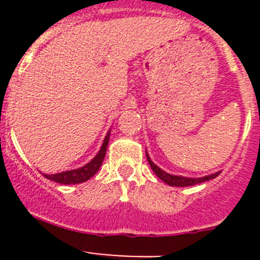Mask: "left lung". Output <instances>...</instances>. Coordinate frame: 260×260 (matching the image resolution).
<instances>
[{"instance_id":"left-lung-1","label":"left lung","mask_w":260,"mask_h":260,"mask_svg":"<svg viewBox=\"0 0 260 260\" xmlns=\"http://www.w3.org/2000/svg\"><path fill=\"white\" fill-rule=\"evenodd\" d=\"M146 156H147V160H148V164L151 165V169L153 171V173L160 178L161 181H164L167 185L169 186H176V187H186V186H194V185H198V183L202 182H206V181H210L216 178V177L219 176L220 172H216L213 174H208V176H204V177H198V178H192V177H183V176H176V174H171V173H167L165 171H162L161 168H158L155 162L151 160V157L148 156L146 151Z\"/></svg>"}]
</instances>
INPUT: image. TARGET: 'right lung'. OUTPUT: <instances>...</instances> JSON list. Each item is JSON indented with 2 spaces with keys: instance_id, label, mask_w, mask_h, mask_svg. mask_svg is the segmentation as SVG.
Returning a JSON list of instances; mask_svg holds the SVG:
<instances>
[{
  "instance_id": "add662e5",
  "label": "right lung",
  "mask_w": 260,
  "mask_h": 260,
  "mask_svg": "<svg viewBox=\"0 0 260 260\" xmlns=\"http://www.w3.org/2000/svg\"><path fill=\"white\" fill-rule=\"evenodd\" d=\"M109 135L110 130L107 133L104 138V142H103L100 150H99L98 155L91 160L89 162H87L83 167L77 168V169H71V171L61 172V173L57 174H44L45 178L50 181H54L57 183H62V185H75V183H82L86 182L87 180H89L91 177L95 176L98 173V171L102 167L103 161H104L105 153H107V147L109 143Z\"/></svg>"
}]
</instances>
